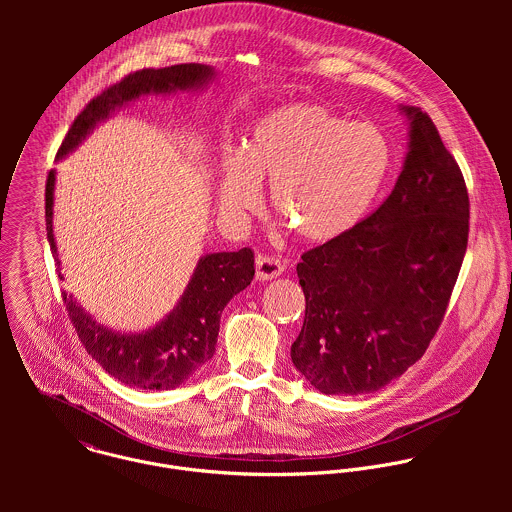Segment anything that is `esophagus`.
I'll return each mask as SVG.
<instances>
[{
	"label": "esophagus",
	"mask_w": 512,
	"mask_h": 512,
	"mask_svg": "<svg viewBox=\"0 0 512 512\" xmlns=\"http://www.w3.org/2000/svg\"><path fill=\"white\" fill-rule=\"evenodd\" d=\"M282 272H284V264L278 256L260 254L256 258V278L258 280H274V278L282 276Z\"/></svg>",
	"instance_id": "34e87169"
}]
</instances>
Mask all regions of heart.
Masks as SVG:
<instances>
[{"mask_svg":"<svg viewBox=\"0 0 512 512\" xmlns=\"http://www.w3.org/2000/svg\"><path fill=\"white\" fill-rule=\"evenodd\" d=\"M390 169L384 136L365 122H345L319 104H290L260 118L240 153L222 159L219 207L240 219L270 203L293 236L323 244L365 217Z\"/></svg>","mask_w":512,"mask_h":512,"instance_id":"heart-1","label":"heart"}]
</instances>
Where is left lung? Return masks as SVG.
Returning <instances> with one entry per match:
<instances>
[{
    "label": "left lung",
    "instance_id": "left-lung-1",
    "mask_svg": "<svg viewBox=\"0 0 512 512\" xmlns=\"http://www.w3.org/2000/svg\"><path fill=\"white\" fill-rule=\"evenodd\" d=\"M410 118L404 169L386 201L301 254L305 319L295 368L323 394L374 392L422 359L438 333L469 236V195L432 118Z\"/></svg>",
    "mask_w": 512,
    "mask_h": 512
}]
</instances>
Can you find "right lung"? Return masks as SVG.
<instances>
[{
	"label": "right lung",
	"mask_w": 512,
	"mask_h": 512,
	"mask_svg": "<svg viewBox=\"0 0 512 512\" xmlns=\"http://www.w3.org/2000/svg\"><path fill=\"white\" fill-rule=\"evenodd\" d=\"M213 74L211 67L197 63L126 74L120 82L110 84L94 96L74 118L57 157H65L73 151L96 122L104 120L122 104L147 92L159 94L199 88L207 84ZM53 189L55 171H49L45 185L47 240L57 264H61L53 236ZM59 278L63 280L61 274ZM252 278L254 252L250 248L207 254L199 260L177 307L159 325L142 335H120L98 325L67 292H63V301L86 353L110 376L132 388L169 390L211 361L219 337L220 313L236 293L250 286Z\"/></svg>",
	"instance_id": "right-lung-1"
}]
</instances>
